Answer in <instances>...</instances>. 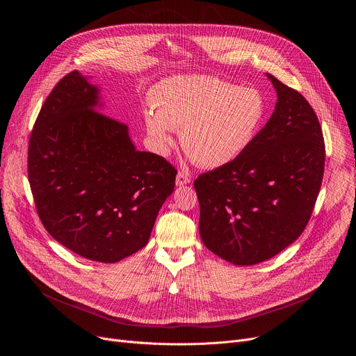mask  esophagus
<instances>
[{"instance_id": "34e87169", "label": "esophagus", "mask_w": 356, "mask_h": 356, "mask_svg": "<svg viewBox=\"0 0 356 356\" xmlns=\"http://www.w3.org/2000/svg\"><path fill=\"white\" fill-rule=\"evenodd\" d=\"M191 181L190 176L187 173H183V172H179L177 176H176V184L177 186H183V184H188Z\"/></svg>"}]
</instances>
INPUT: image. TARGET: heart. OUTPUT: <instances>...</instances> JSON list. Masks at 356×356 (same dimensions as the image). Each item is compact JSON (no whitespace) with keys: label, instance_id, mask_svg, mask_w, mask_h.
I'll use <instances>...</instances> for the list:
<instances>
[{"label":"heart","instance_id":"obj_1","mask_svg":"<svg viewBox=\"0 0 356 356\" xmlns=\"http://www.w3.org/2000/svg\"><path fill=\"white\" fill-rule=\"evenodd\" d=\"M150 106L145 127L159 154H169L173 129H180L183 149L204 168L225 166L242 155L266 114L265 98L257 88L198 74L161 81Z\"/></svg>","mask_w":356,"mask_h":356}]
</instances>
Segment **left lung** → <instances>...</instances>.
<instances>
[{
  "label": "left lung",
  "instance_id": "8db88e82",
  "mask_svg": "<svg viewBox=\"0 0 356 356\" xmlns=\"http://www.w3.org/2000/svg\"><path fill=\"white\" fill-rule=\"evenodd\" d=\"M268 77L277 103L265 128L235 161L194 180L202 243L239 266L273 258L301 235L324 176L317 114L297 90Z\"/></svg>",
  "mask_w": 356,
  "mask_h": 356
}]
</instances>
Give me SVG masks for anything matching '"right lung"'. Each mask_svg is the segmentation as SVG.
<instances>
[{
	"mask_svg": "<svg viewBox=\"0 0 356 356\" xmlns=\"http://www.w3.org/2000/svg\"><path fill=\"white\" fill-rule=\"evenodd\" d=\"M98 88L77 70L47 95L28 146L38 216L77 255L114 264L142 249L177 170L139 152L128 127L97 110Z\"/></svg>",
	"mask_w": 356,
	"mask_h": 356,
	"instance_id": "right-lung-1",
	"label": "right lung"
}]
</instances>
